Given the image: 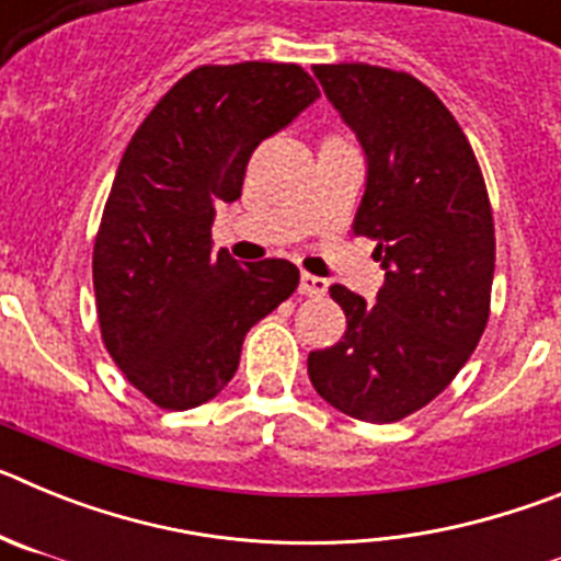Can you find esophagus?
Returning <instances> with one entry per match:
<instances>
[{
	"label": "esophagus",
	"instance_id": "1",
	"mask_svg": "<svg viewBox=\"0 0 561 561\" xmlns=\"http://www.w3.org/2000/svg\"><path fill=\"white\" fill-rule=\"evenodd\" d=\"M329 291V280L325 277H317L304 272L300 275V295H309V297H323Z\"/></svg>",
	"mask_w": 561,
	"mask_h": 561
}]
</instances>
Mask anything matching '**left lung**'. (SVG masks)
<instances>
[{"instance_id": "obj_1", "label": "left lung", "mask_w": 561, "mask_h": 561, "mask_svg": "<svg viewBox=\"0 0 561 561\" xmlns=\"http://www.w3.org/2000/svg\"><path fill=\"white\" fill-rule=\"evenodd\" d=\"M314 76L365 151L354 232L376 238L385 284L376 304L331 286L348 329L311 351L309 379L340 413L390 424L430 404L478 348L492 207L472 146L433 89L370 64H320Z\"/></svg>"}]
</instances>
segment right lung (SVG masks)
Listing matches in <instances>:
<instances>
[{"label":"right lung","instance_id":"obj_1","mask_svg":"<svg viewBox=\"0 0 561 561\" xmlns=\"http://www.w3.org/2000/svg\"><path fill=\"white\" fill-rule=\"evenodd\" d=\"M320 98L297 64L199 67L151 108L123 153L92 255L106 351L165 410L199 408L236 376L244 336L300 272L213 252L216 210L241 196L257 142Z\"/></svg>","mask_w":561,"mask_h":561}]
</instances>
